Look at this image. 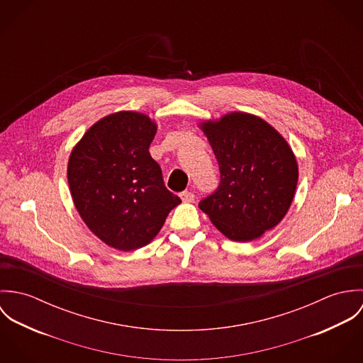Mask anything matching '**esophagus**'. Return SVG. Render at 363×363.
<instances>
[{
	"label": "esophagus",
	"instance_id": "esophagus-1",
	"mask_svg": "<svg viewBox=\"0 0 363 363\" xmlns=\"http://www.w3.org/2000/svg\"><path fill=\"white\" fill-rule=\"evenodd\" d=\"M180 199H182L183 203H193L196 196L193 193H190V191H183V193H180Z\"/></svg>",
	"mask_w": 363,
	"mask_h": 363
}]
</instances>
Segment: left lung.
<instances>
[{"instance_id":"obj_1","label":"left lung","mask_w":363,"mask_h":363,"mask_svg":"<svg viewBox=\"0 0 363 363\" xmlns=\"http://www.w3.org/2000/svg\"><path fill=\"white\" fill-rule=\"evenodd\" d=\"M200 125L220 182L199 207L228 239L255 240L291 207L299 176L296 157L285 138L255 114L232 111Z\"/></svg>"}]
</instances>
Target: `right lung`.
Instances as JSON below:
<instances>
[{
  "label": "right lung",
  "mask_w": 363,
  "mask_h": 363,
  "mask_svg": "<svg viewBox=\"0 0 363 363\" xmlns=\"http://www.w3.org/2000/svg\"><path fill=\"white\" fill-rule=\"evenodd\" d=\"M155 134L147 114L117 111L96 121L68 159L69 191L82 220L121 252L148 245L182 203L150 154Z\"/></svg>",
  "instance_id": "right-lung-1"
}]
</instances>
